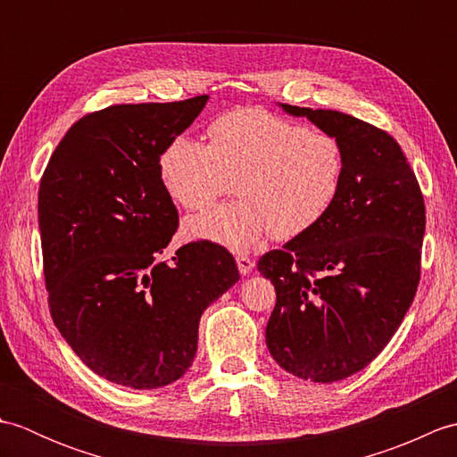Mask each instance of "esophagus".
<instances>
[{
    "instance_id": "1",
    "label": "esophagus",
    "mask_w": 457,
    "mask_h": 457,
    "mask_svg": "<svg viewBox=\"0 0 457 457\" xmlns=\"http://www.w3.org/2000/svg\"><path fill=\"white\" fill-rule=\"evenodd\" d=\"M236 261H237V269H239L241 275H249L255 267V261L251 257H245V255H239Z\"/></svg>"
}]
</instances>
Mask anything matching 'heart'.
<instances>
[{
	"label": "heart",
	"instance_id": "heart-1",
	"mask_svg": "<svg viewBox=\"0 0 457 457\" xmlns=\"http://www.w3.org/2000/svg\"><path fill=\"white\" fill-rule=\"evenodd\" d=\"M159 174L169 196L204 210L234 188L239 200L184 223L187 236L247 251L267 234L296 239L322 221L342 194L345 154L332 135L265 110H237L210 125V143L177 137Z\"/></svg>",
	"mask_w": 457,
	"mask_h": 457
}]
</instances>
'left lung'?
Wrapping results in <instances>:
<instances>
[{"label":"left lung","instance_id":"obj_1","mask_svg":"<svg viewBox=\"0 0 457 457\" xmlns=\"http://www.w3.org/2000/svg\"><path fill=\"white\" fill-rule=\"evenodd\" d=\"M278 105L339 141L345 179L314 229L259 259L277 290L265 339L285 371L334 383L371 363L409 312L420 280L424 198L386 131L342 112Z\"/></svg>","mask_w":457,"mask_h":457}]
</instances>
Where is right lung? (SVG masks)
I'll list each match as a JSON object with an SVG mask.
<instances>
[{"instance_id": "add662e5", "label": "right lung", "mask_w": 457, "mask_h": 457, "mask_svg": "<svg viewBox=\"0 0 457 457\" xmlns=\"http://www.w3.org/2000/svg\"><path fill=\"white\" fill-rule=\"evenodd\" d=\"M206 102L196 96L84 115L38 187L53 322L94 373L129 389H159L187 373L202 312L239 280L236 259L210 241L161 259L179 212L159 159Z\"/></svg>"}]
</instances>
